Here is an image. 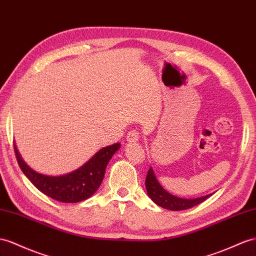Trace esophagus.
I'll return each mask as SVG.
<instances>
[{
    "label": "esophagus",
    "instance_id": "esophagus-1",
    "mask_svg": "<svg viewBox=\"0 0 256 256\" xmlns=\"http://www.w3.org/2000/svg\"><path fill=\"white\" fill-rule=\"evenodd\" d=\"M128 142H137L140 140V133L136 130H130L128 134Z\"/></svg>",
    "mask_w": 256,
    "mask_h": 256
}]
</instances>
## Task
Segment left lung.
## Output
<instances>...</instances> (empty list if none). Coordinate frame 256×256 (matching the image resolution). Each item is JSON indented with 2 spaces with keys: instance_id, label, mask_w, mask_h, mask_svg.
I'll return each instance as SVG.
<instances>
[{
  "instance_id": "8db88e82",
  "label": "left lung",
  "mask_w": 256,
  "mask_h": 256,
  "mask_svg": "<svg viewBox=\"0 0 256 256\" xmlns=\"http://www.w3.org/2000/svg\"><path fill=\"white\" fill-rule=\"evenodd\" d=\"M146 189L149 198L152 199L156 204L159 206L171 210V211H182V210H187L194 208L196 206L200 204L201 202L206 201L208 196H211L213 194H206L204 196H200V198H194V199H182L178 196H173L168 192L166 189L159 184L158 180H156V175L154 173V170L150 168L148 170V173L146 176Z\"/></svg>"
}]
</instances>
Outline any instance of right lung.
Returning a JSON list of instances; mask_svg holds the SVG:
<instances>
[{
    "mask_svg": "<svg viewBox=\"0 0 256 256\" xmlns=\"http://www.w3.org/2000/svg\"><path fill=\"white\" fill-rule=\"evenodd\" d=\"M120 142L102 148L82 166L74 172L50 176L34 171L19 154L14 145L16 159L24 174L38 190L64 203H76L88 199L100 186L110 159L120 149Z\"/></svg>",
    "mask_w": 256,
    "mask_h": 256,
    "instance_id": "1",
    "label": "right lung"
}]
</instances>
